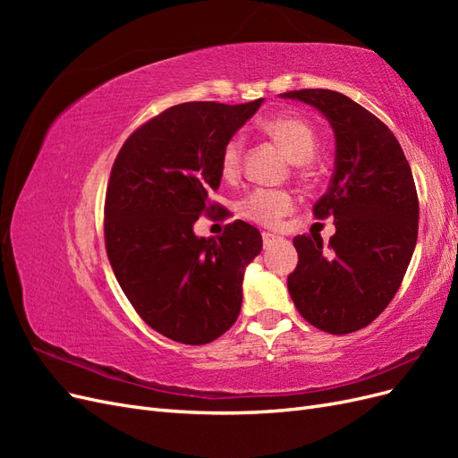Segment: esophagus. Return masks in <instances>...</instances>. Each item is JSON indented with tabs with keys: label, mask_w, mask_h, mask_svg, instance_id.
I'll use <instances>...</instances> for the list:
<instances>
[{
	"label": "esophagus",
	"mask_w": 458,
	"mask_h": 458,
	"mask_svg": "<svg viewBox=\"0 0 458 458\" xmlns=\"http://www.w3.org/2000/svg\"><path fill=\"white\" fill-rule=\"evenodd\" d=\"M261 239H263V244H266V246H269L271 242L276 241V237H275V234H271V233H263Z\"/></svg>",
	"instance_id": "1"
}]
</instances>
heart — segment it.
<instances>
[{
	"instance_id": "b5f03b06",
	"label": "heart",
	"mask_w": 458,
	"mask_h": 458,
	"mask_svg": "<svg viewBox=\"0 0 458 458\" xmlns=\"http://www.w3.org/2000/svg\"><path fill=\"white\" fill-rule=\"evenodd\" d=\"M263 133L279 141L296 164L306 162L313 157L317 147L315 131L308 122L294 116H273L259 123ZM244 152V140L234 135L221 150V172L225 177H234L241 172ZM294 200L286 191L279 189H256L239 204V214L259 225H276L293 210Z\"/></svg>"
}]
</instances>
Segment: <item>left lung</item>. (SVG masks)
<instances>
[{
  "mask_svg": "<svg viewBox=\"0 0 458 458\" xmlns=\"http://www.w3.org/2000/svg\"><path fill=\"white\" fill-rule=\"evenodd\" d=\"M321 113L335 131V174L313 206L317 219L335 216L336 233L298 234V266L288 275L296 310L328 335L370 325L392 301L419 234V199L411 165L395 135L372 113L338 91L281 93Z\"/></svg>",
  "mask_w": 458,
  "mask_h": 458,
  "instance_id": "8db88e82",
  "label": "left lung"
}]
</instances>
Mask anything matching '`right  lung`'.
<instances>
[{
    "label": "right lung",
    "instance_id": "obj_1",
    "mask_svg": "<svg viewBox=\"0 0 458 458\" xmlns=\"http://www.w3.org/2000/svg\"><path fill=\"white\" fill-rule=\"evenodd\" d=\"M261 103L170 106L135 130L114 160L105 200L108 261L135 311L170 340L208 344L241 313L259 231L237 219L204 239L192 227L216 208L221 150Z\"/></svg>",
    "mask_w": 458,
    "mask_h": 458
}]
</instances>
